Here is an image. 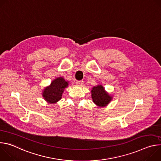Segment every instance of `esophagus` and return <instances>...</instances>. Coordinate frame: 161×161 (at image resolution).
Wrapping results in <instances>:
<instances>
[{
    "instance_id": "34e87169",
    "label": "esophagus",
    "mask_w": 161,
    "mask_h": 161,
    "mask_svg": "<svg viewBox=\"0 0 161 161\" xmlns=\"http://www.w3.org/2000/svg\"><path fill=\"white\" fill-rule=\"evenodd\" d=\"M76 84L78 85L82 86L84 84V83H83V81H76Z\"/></svg>"
}]
</instances>
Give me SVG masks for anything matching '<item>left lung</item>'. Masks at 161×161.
Instances as JSON below:
<instances>
[{"label":"left lung","mask_w":161,"mask_h":161,"mask_svg":"<svg viewBox=\"0 0 161 161\" xmlns=\"http://www.w3.org/2000/svg\"><path fill=\"white\" fill-rule=\"evenodd\" d=\"M93 102L98 106L103 107L109 103L111 97L104 90L102 85L94 86L91 91Z\"/></svg>","instance_id":"obj_1"}]
</instances>
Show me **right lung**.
I'll return each instance as SVG.
<instances>
[{
	"mask_svg": "<svg viewBox=\"0 0 161 161\" xmlns=\"http://www.w3.org/2000/svg\"><path fill=\"white\" fill-rule=\"evenodd\" d=\"M67 85V81H65L63 78H58L54 80L48 87L44 90L42 92L44 99L50 103L58 102L61 99L64 90Z\"/></svg>",
	"mask_w": 161,
	"mask_h": 161,
	"instance_id": "obj_1",
	"label": "right lung"
}]
</instances>
